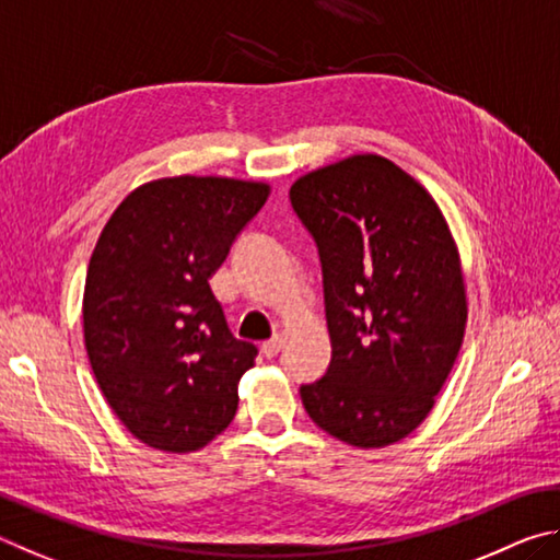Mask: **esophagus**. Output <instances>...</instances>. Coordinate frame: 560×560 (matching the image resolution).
Wrapping results in <instances>:
<instances>
[{
  "instance_id": "34e87169",
  "label": "esophagus",
  "mask_w": 560,
  "mask_h": 560,
  "mask_svg": "<svg viewBox=\"0 0 560 560\" xmlns=\"http://www.w3.org/2000/svg\"><path fill=\"white\" fill-rule=\"evenodd\" d=\"M280 349H282V339H280V337H272L270 341H265V345L260 347V351H262V357H265V359L278 357V354H280Z\"/></svg>"
}]
</instances>
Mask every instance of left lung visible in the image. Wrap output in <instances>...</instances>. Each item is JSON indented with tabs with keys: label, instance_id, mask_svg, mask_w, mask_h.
I'll return each instance as SVG.
<instances>
[{
	"label": "left lung",
	"instance_id": "8db88e82",
	"mask_svg": "<svg viewBox=\"0 0 560 560\" xmlns=\"http://www.w3.org/2000/svg\"><path fill=\"white\" fill-rule=\"evenodd\" d=\"M317 243L331 339L302 406L329 435L386 447L423 423L465 337L459 253L433 196L386 156L354 154L290 186Z\"/></svg>",
	"mask_w": 560,
	"mask_h": 560
}]
</instances>
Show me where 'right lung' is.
Instances as JSON below:
<instances>
[{
	"mask_svg": "<svg viewBox=\"0 0 560 560\" xmlns=\"http://www.w3.org/2000/svg\"><path fill=\"white\" fill-rule=\"evenodd\" d=\"M270 186L166 176L117 206L85 275L83 335L97 386L144 445L191 453L238 410L258 349L231 335L211 275Z\"/></svg>",
	"mask_w": 560,
	"mask_h": 560,
	"instance_id": "1",
	"label": "right lung"
}]
</instances>
